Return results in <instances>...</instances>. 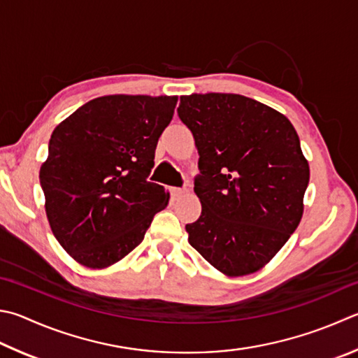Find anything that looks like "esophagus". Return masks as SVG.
<instances>
[{"mask_svg":"<svg viewBox=\"0 0 358 358\" xmlns=\"http://www.w3.org/2000/svg\"><path fill=\"white\" fill-rule=\"evenodd\" d=\"M169 191H171L172 199H177L181 194H185V189H181V187H169Z\"/></svg>","mask_w":358,"mask_h":358,"instance_id":"34e87169","label":"esophagus"}]
</instances>
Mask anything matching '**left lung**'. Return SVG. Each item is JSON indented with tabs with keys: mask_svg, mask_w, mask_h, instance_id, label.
Segmentation results:
<instances>
[{
	"mask_svg": "<svg viewBox=\"0 0 358 358\" xmlns=\"http://www.w3.org/2000/svg\"><path fill=\"white\" fill-rule=\"evenodd\" d=\"M177 113L200 155L201 214L186 225L189 244L225 275L257 272L302 219L310 167L294 127L238 94L180 96Z\"/></svg>",
	"mask_w": 358,
	"mask_h": 358,
	"instance_id": "left-lung-1",
	"label": "left lung"
}]
</instances>
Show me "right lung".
I'll return each mask as SVG.
<instances>
[{
  "label": "right lung",
  "mask_w": 358,
  "mask_h": 358,
  "mask_svg": "<svg viewBox=\"0 0 358 358\" xmlns=\"http://www.w3.org/2000/svg\"><path fill=\"white\" fill-rule=\"evenodd\" d=\"M177 101L99 96L55 128L38 178L51 230L80 264L101 269L117 263L167 206L169 192L147 178Z\"/></svg>",
  "instance_id": "1"
}]
</instances>
